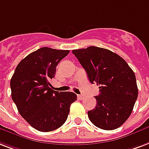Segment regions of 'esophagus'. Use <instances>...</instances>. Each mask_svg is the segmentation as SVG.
I'll return each mask as SVG.
<instances>
[{
  "instance_id": "esophagus-1",
  "label": "esophagus",
  "mask_w": 149,
  "mask_h": 149,
  "mask_svg": "<svg viewBox=\"0 0 149 149\" xmlns=\"http://www.w3.org/2000/svg\"><path fill=\"white\" fill-rule=\"evenodd\" d=\"M77 97H78V98L80 100L84 99V95H77Z\"/></svg>"
}]
</instances>
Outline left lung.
<instances>
[{"label":"left lung","mask_w":149,"mask_h":149,"mask_svg":"<svg viewBox=\"0 0 149 149\" xmlns=\"http://www.w3.org/2000/svg\"><path fill=\"white\" fill-rule=\"evenodd\" d=\"M88 76L90 82L99 86L97 105L88 111L93 124L103 130H115L126 122L138 98L134 71L123 58L102 47L91 46L72 50Z\"/></svg>","instance_id":"obj_1"}]
</instances>
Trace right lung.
I'll return each instance as SVG.
<instances>
[{
	"label": "right lung",
	"instance_id": "1",
	"mask_svg": "<svg viewBox=\"0 0 149 149\" xmlns=\"http://www.w3.org/2000/svg\"><path fill=\"white\" fill-rule=\"evenodd\" d=\"M69 53L68 50L41 47L22 60L11 77V97L18 111L31 127L41 132L62 126L70 105L77 100L75 93L55 91L50 84L56 66Z\"/></svg>",
	"mask_w": 149,
	"mask_h": 149
}]
</instances>
